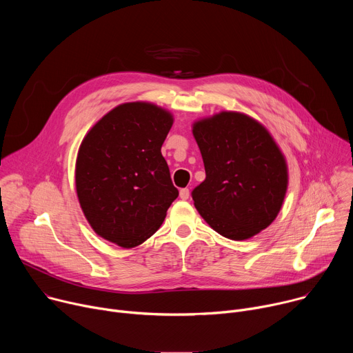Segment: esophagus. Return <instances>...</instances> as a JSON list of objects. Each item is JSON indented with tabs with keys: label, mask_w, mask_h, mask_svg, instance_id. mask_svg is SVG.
<instances>
[{
	"label": "esophagus",
	"mask_w": 353,
	"mask_h": 353,
	"mask_svg": "<svg viewBox=\"0 0 353 353\" xmlns=\"http://www.w3.org/2000/svg\"><path fill=\"white\" fill-rule=\"evenodd\" d=\"M188 196H190L188 188H181V190H180V198H181V199H187Z\"/></svg>",
	"instance_id": "obj_1"
}]
</instances>
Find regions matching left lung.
I'll return each mask as SVG.
<instances>
[{
    "mask_svg": "<svg viewBox=\"0 0 353 353\" xmlns=\"http://www.w3.org/2000/svg\"><path fill=\"white\" fill-rule=\"evenodd\" d=\"M205 180L191 195L199 215L219 234L245 240L268 228L288 188L285 158L254 119L222 112L192 127Z\"/></svg>",
    "mask_w": 353,
    "mask_h": 353,
    "instance_id": "left-lung-1",
    "label": "left lung"
}]
</instances>
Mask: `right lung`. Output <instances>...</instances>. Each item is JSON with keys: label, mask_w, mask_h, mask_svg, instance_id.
Here are the masks:
<instances>
[{"label": "right lung", "mask_w": 353, "mask_h": 353, "mask_svg": "<svg viewBox=\"0 0 353 353\" xmlns=\"http://www.w3.org/2000/svg\"><path fill=\"white\" fill-rule=\"evenodd\" d=\"M173 116L152 103L114 108L83 138L75 185L92 229L124 248L152 236L179 196L161 148Z\"/></svg>", "instance_id": "add662e5"}]
</instances>
